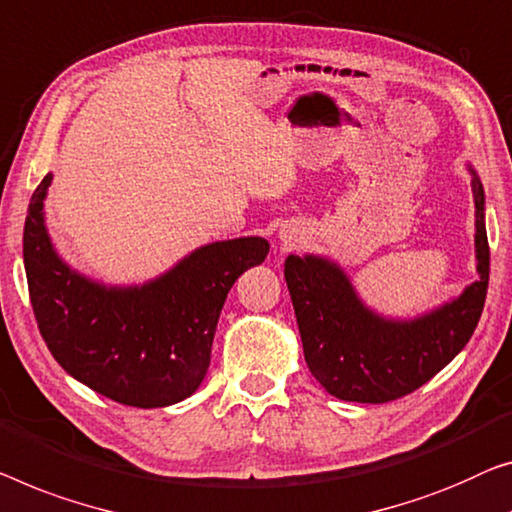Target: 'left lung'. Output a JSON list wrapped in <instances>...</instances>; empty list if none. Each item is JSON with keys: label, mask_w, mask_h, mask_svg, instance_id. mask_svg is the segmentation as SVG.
Returning a JSON list of instances; mask_svg holds the SVG:
<instances>
[{"label": "left lung", "mask_w": 512, "mask_h": 512, "mask_svg": "<svg viewBox=\"0 0 512 512\" xmlns=\"http://www.w3.org/2000/svg\"><path fill=\"white\" fill-rule=\"evenodd\" d=\"M474 174L478 280L464 292L409 322L379 317L358 299L338 264L289 255L285 280L299 324L305 363L335 398L381 404L414 393L467 345L483 315L490 280L485 193Z\"/></svg>", "instance_id": "obj_1"}]
</instances>
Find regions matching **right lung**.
I'll return each instance as SVG.
<instances>
[{
    "mask_svg": "<svg viewBox=\"0 0 512 512\" xmlns=\"http://www.w3.org/2000/svg\"><path fill=\"white\" fill-rule=\"evenodd\" d=\"M45 174L29 202L22 257L45 345L91 391L140 409L186 400L202 384L227 292L264 262L262 236L197 248L140 287H105L68 269L45 230Z\"/></svg>",
    "mask_w": 512,
    "mask_h": 512,
    "instance_id": "obj_1",
    "label": "right lung"
}]
</instances>
